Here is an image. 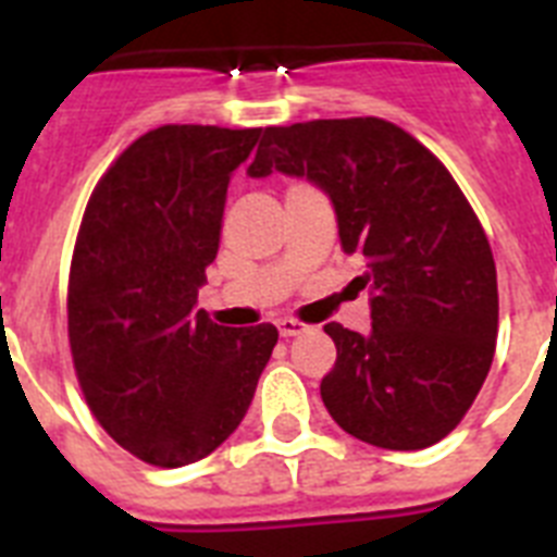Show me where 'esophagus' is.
Wrapping results in <instances>:
<instances>
[{"instance_id":"obj_1","label":"esophagus","mask_w":557,"mask_h":557,"mask_svg":"<svg viewBox=\"0 0 557 557\" xmlns=\"http://www.w3.org/2000/svg\"><path fill=\"white\" fill-rule=\"evenodd\" d=\"M275 326H278V334H282V337H295V334H304L309 329L307 323L293 321V318H282Z\"/></svg>"}]
</instances>
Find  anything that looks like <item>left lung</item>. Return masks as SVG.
<instances>
[{
  "label": "left lung",
  "mask_w": 557,
  "mask_h": 557,
  "mask_svg": "<svg viewBox=\"0 0 557 557\" xmlns=\"http://www.w3.org/2000/svg\"><path fill=\"white\" fill-rule=\"evenodd\" d=\"M307 178L334 206L339 248L366 262L371 332H323L337 362L329 416L371 446L416 451L449 435L494 362L499 293L480 220L441 161L376 116L268 127L250 178Z\"/></svg>",
  "instance_id": "8db88e82"
}]
</instances>
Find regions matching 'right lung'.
<instances>
[{
	"instance_id": "add662e5",
	"label": "right lung",
	"mask_w": 557,
	"mask_h": 557,
	"mask_svg": "<svg viewBox=\"0 0 557 557\" xmlns=\"http://www.w3.org/2000/svg\"><path fill=\"white\" fill-rule=\"evenodd\" d=\"M259 127L164 125L133 141L83 214L69 273V346L102 430L178 469L239 426L278 332L218 326L198 307L231 175Z\"/></svg>"
}]
</instances>
